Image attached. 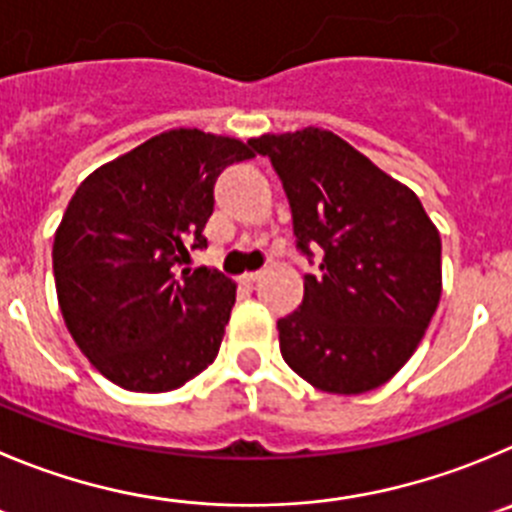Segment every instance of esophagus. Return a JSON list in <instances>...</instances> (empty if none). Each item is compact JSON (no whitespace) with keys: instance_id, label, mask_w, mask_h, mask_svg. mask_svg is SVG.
Segmentation results:
<instances>
[{"instance_id":"34e87169","label":"esophagus","mask_w":512,"mask_h":512,"mask_svg":"<svg viewBox=\"0 0 512 512\" xmlns=\"http://www.w3.org/2000/svg\"><path fill=\"white\" fill-rule=\"evenodd\" d=\"M260 278H262L260 270H252V272H245V275H242V280H245V283H257Z\"/></svg>"}]
</instances>
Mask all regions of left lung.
<instances>
[{
	"label": "left lung",
	"mask_w": 512,
	"mask_h": 512,
	"mask_svg": "<svg viewBox=\"0 0 512 512\" xmlns=\"http://www.w3.org/2000/svg\"><path fill=\"white\" fill-rule=\"evenodd\" d=\"M270 156L298 247L321 252L280 318L285 364L328 394H366L407 364L442 295V240L419 197L326 128L250 138Z\"/></svg>",
	"instance_id": "left-lung-1"
}]
</instances>
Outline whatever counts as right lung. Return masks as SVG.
Returning <instances> with one entry per match:
<instances>
[{
    "label": "right lung",
    "mask_w": 512,
    "mask_h": 512,
    "mask_svg": "<svg viewBox=\"0 0 512 512\" xmlns=\"http://www.w3.org/2000/svg\"><path fill=\"white\" fill-rule=\"evenodd\" d=\"M252 156L240 138L171 128L75 189L52 242L57 305L80 351L121 389L174 391L217 358L237 285L179 265L189 247H207L217 176Z\"/></svg>",
    "instance_id": "right-lung-1"
}]
</instances>
